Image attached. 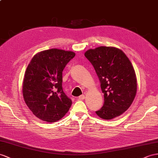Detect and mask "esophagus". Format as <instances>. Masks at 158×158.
Wrapping results in <instances>:
<instances>
[{
	"mask_svg": "<svg viewBox=\"0 0 158 158\" xmlns=\"http://www.w3.org/2000/svg\"><path fill=\"white\" fill-rule=\"evenodd\" d=\"M84 99H85V95H80L79 97V100H83Z\"/></svg>",
	"mask_w": 158,
	"mask_h": 158,
	"instance_id": "esophagus-1",
	"label": "esophagus"
}]
</instances>
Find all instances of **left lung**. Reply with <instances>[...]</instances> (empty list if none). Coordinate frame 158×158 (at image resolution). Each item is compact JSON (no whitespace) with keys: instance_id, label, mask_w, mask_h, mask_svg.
I'll list each match as a JSON object with an SVG mask.
<instances>
[{"instance_id":"left-lung-1","label":"left lung","mask_w":158,"mask_h":158,"mask_svg":"<svg viewBox=\"0 0 158 158\" xmlns=\"http://www.w3.org/2000/svg\"><path fill=\"white\" fill-rule=\"evenodd\" d=\"M94 66L104 94L103 106L95 111L99 118L112 119L130 107L137 92L132 64L124 52L114 47H99L85 52Z\"/></svg>"}]
</instances>
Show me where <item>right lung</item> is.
<instances>
[{"label": "right lung", "instance_id": "add662e5", "mask_svg": "<svg viewBox=\"0 0 158 158\" xmlns=\"http://www.w3.org/2000/svg\"><path fill=\"white\" fill-rule=\"evenodd\" d=\"M75 56L72 51L51 48L36 54L27 66L23 95L28 107L39 119L55 122L69 110L72 101L63 92L62 74Z\"/></svg>", "mask_w": 158, "mask_h": 158}]
</instances>
